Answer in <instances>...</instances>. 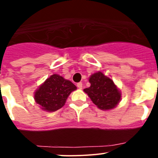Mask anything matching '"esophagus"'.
I'll return each instance as SVG.
<instances>
[{
  "mask_svg": "<svg viewBox=\"0 0 158 158\" xmlns=\"http://www.w3.org/2000/svg\"><path fill=\"white\" fill-rule=\"evenodd\" d=\"M77 87L79 89H82V82H79V83H77Z\"/></svg>",
  "mask_w": 158,
  "mask_h": 158,
  "instance_id": "obj_1",
  "label": "esophagus"
}]
</instances>
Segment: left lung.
<instances>
[{"instance_id":"left-lung-1","label":"left lung","mask_w":158,"mask_h":158,"mask_svg":"<svg viewBox=\"0 0 158 158\" xmlns=\"http://www.w3.org/2000/svg\"><path fill=\"white\" fill-rule=\"evenodd\" d=\"M90 86L83 91L98 108L109 110L115 108L121 99V93L113 81L101 72L94 73L89 79Z\"/></svg>"}]
</instances>
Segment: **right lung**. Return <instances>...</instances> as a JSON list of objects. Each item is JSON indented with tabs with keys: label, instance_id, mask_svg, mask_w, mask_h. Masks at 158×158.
<instances>
[{
	"label": "right lung",
	"instance_id": "1",
	"mask_svg": "<svg viewBox=\"0 0 158 158\" xmlns=\"http://www.w3.org/2000/svg\"><path fill=\"white\" fill-rule=\"evenodd\" d=\"M76 86L62 76L53 74L35 92V100L42 110L55 112L65 105L70 93Z\"/></svg>",
	"mask_w": 158,
	"mask_h": 158
}]
</instances>
